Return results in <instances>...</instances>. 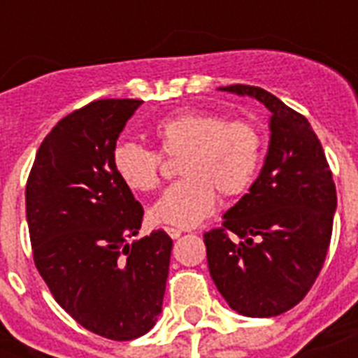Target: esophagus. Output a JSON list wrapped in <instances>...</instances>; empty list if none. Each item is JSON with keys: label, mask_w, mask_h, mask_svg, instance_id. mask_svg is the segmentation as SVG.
Returning <instances> with one entry per match:
<instances>
[{"label": "esophagus", "mask_w": 358, "mask_h": 358, "mask_svg": "<svg viewBox=\"0 0 358 358\" xmlns=\"http://www.w3.org/2000/svg\"><path fill=\"white\" fill-rule=\"evenodd\" d=\"M165 232H167V234L171 236V238H173V239H178L180 236H182V230H180V229H173V227H167V229H165Z\"/></svg>", "instance_id": "obj_1"}]
</instances>
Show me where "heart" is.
<instances>
[{"mask_svg":"<svg viewBox=\"0 0 358 358\" xmlns=\"http://www.w3.org/2000/svg\"><path fill=\"white\" fill-rule=\"evenodd\" d=\"M150 135L165 156H182L180 180L167 187L148 210L156 224L191 229L210 217L219 193L243 195L255 182L264 156L260 129L247 120L185 109L157 120ZM117 178L135 193H148L159 184V156L134 141H120L111 154Z\"/></svg>","mask_w":358,"mask_h":358,"instance_id":"heart-1","label":"heart"}]
</instances>
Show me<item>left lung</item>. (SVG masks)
<instances>
[{
	"label": "left lung",
	"instance_id": "1",
	"mask_svg": "<svg viewBox=\"0 0 358 358\" xmlns=\"http://www.w3.org/2000/svg\"><path fill=\"white\" fill-rule=\"evenodd\" d=\"M219 91L256 98L269 109V146L258 178L204 234L208 267L219 294L247 317L294 308L327 256L336 187L310 122L260 87ZM238 235L239 242L229 239Z\"/></svg>",
	"mask_w": 358,
	"mask_h": 358
}]
</instances>
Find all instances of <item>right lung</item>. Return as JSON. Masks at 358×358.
<instances>
[{
	"instance_id": "obj_1",
	"label": "right lung",
	"mask_w": 358,
	"mask_h": 358,
	"mask_svg": "<svg viewBox=\"0 0 358 358\" xmlns=\"http://www.w3.org/2000/svg\"><path fill=\"white\" fill-rule=\"evenodd\" d=\"M143 100H96L42 141L25 187L35 266L81 327L109 340L148 333L162 314L173 239L139 234L143 206L111 154Z\"/></svg>"
}]
</instances>
